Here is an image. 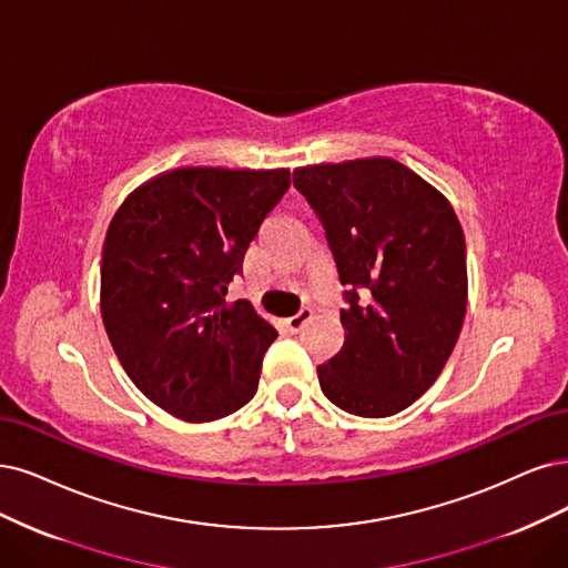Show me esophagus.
Returning a JSON list of instances; mask_svg holds the SVG:
<instances>
[{
    "label": "esophagus",
    "mask_w": 568,
    "mask_h": 568,
    "mask_svg": "<svg viewBox=\"0 0 568 568\" xmlns=\"http://www.w3.org/2000/svg\"><path fill=\"white\" fill-rule=\"evenodd\" d=\"M311 318H313V311H311V308H302V311L297 313V316H292V318L285 321V329H287L290 334H297Z\"/></svg>",
    "instance_id": "obj_1"
}]
</instances>
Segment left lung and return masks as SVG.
<instances>
[{
  "label": "left lung",
  "mask_w": 568,
  "mask_h": 568,
  "mask_svg": "<svg viewBox=\"0 0 568 568\" xmlns=\"http://www.w3.org/2000/svg\"><path fill=\"white\" fill-rule=\"evenodd\" d=\"M295 186L323 222L346 285L342 351L318 367L339 409L384 418L445 369L468 304L466 239L452 203L388 156L304 165Z\"/></svg>",
  "instance_id": "left-lung-1"
}]
</instances>
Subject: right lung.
Segmentation results:
<instances>
[{
    "instance_id": "obj_1",
    "label": "right lung",
    "mask_w": 568,
    "mask_h": 568,
    "mask_svg": "<svg viewBox=\"0 0 568 568\" xmlns=\"http://www.w3.org/2000/svg\"><path fill=\"white\" fill-rule=\"evenodd\" d=\"M287 168H175L121 203L102 245L100 313L125 374L189 424L252 400L278 332L247 300L229 302Z\"/></svg>"
}]
</instances>
